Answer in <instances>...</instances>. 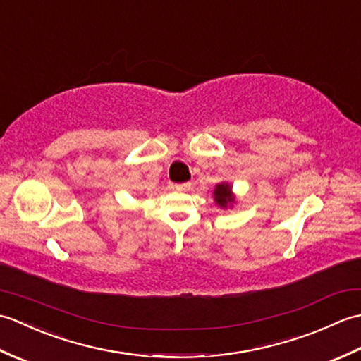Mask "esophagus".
Wrapping results in <instances>:
<instances>
[{
	"mask_svg": "<svg viewBox=\"0 0 361 361\" xmlns=\"http://www.w3.org/2000/svg\"><path fill=\"white\" fill-rule=\"evenodd\" d=\"M176 190H186L189 188V183H181V185H175L173 186Z\"/></svg>",
	"mask_w": 361,
	"mask_h": 361,
	"instance_id": "obj_1",
	"label": "esophagus"
}]
</instances>
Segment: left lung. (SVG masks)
<instances>
[{"label":"left lung","mask_w":361,"mask_h":361,"mask_svg":"<svg viewBox=\"0 0 361 361\" xmlns=\"http://www.w3.org/2000/svg\"><path fill=\"white\" fill-rule=\"evenodd\" d=\"M214 198H216V202L219 206H221V208H226L228 203H233L234 198L231 195V188H229V185H217L216 186V190H214Z\"/></svg>","instance_id":"1"}]
</instances>
